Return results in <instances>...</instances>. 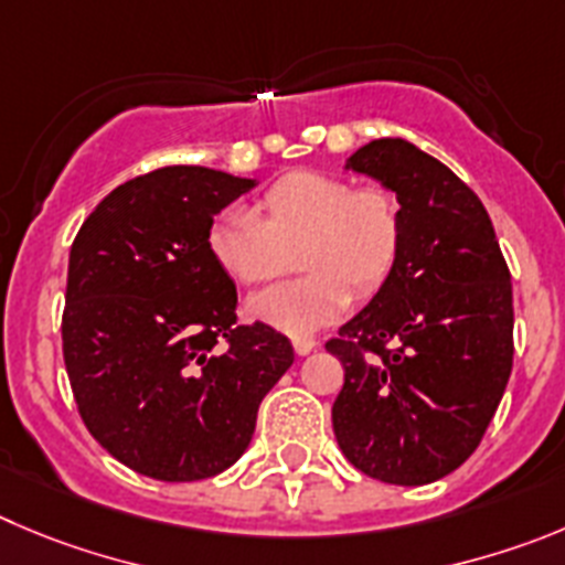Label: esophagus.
<instances>
[{"label":"esophagus","instance_id":"34e87169","mask_svg":"<svg viewBox=\"0 0 565 565\" xmlns=\"http://www.w3.org/2000/svg\"><path fill=\"white\" fill-rule=\"evenodd\" d=\"M292 348H295V354L307 356L309 351H315V348H318V342H315L312 337H295V340H292Z\"/></svg>","mask_w":565,"mask_h":565}]
</instances>
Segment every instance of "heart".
<instances>
[{"mask_svg": "<svg viewBox=\"0 0 565 565\" xmlns=\"http://www.w3.org/2000/svg\"><path fill=\"white\" fill-rule=\"evenodd\" d=\"M262 217L231 205L209 228V253L239 287H267L292 267L307 276L258 295L253 318L287 334H312L340 318L351 298H373L404 250V205L382 183L298 170L278 178L262 200Z\"/></svg>", "mask_w": 565, "mask_h": 565, "instance_id": "obj_1", "label": "heart"}]
</instances>
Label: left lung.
Instances as JSON below:
<instances>
[{"instance_id": "8db88e82", "label": "left lung", "mask_w": 565, "mask_h": 565, "mask_svg": "<svg viewBox=\"0 0 565 565\" xmlns=\"http://www.w3.org/2000/svg\"><path fill=\"white\" fill-rule=\"evenodd\" d=\"M348 167L393 189L404 250L390 281L326 351L345 382L331 407L354 468L426 484L477 451L513 371V284L482 200L404 139H376Z\"/></svg>"}]
</instances>
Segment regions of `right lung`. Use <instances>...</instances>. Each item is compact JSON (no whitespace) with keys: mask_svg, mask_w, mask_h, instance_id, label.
I'll return each instance as SVG.
<instances>
[{"mask_svg":"<svg viewBox=\"0 0 565 565\" xmlns=\"http://www.w3.org/2000/svg\"><path fill=\"white\" fill-rule=\"evenodd\" d=\"M253 186L161 167L116 186L72 242L68 384L94 440L136 473L194 482L234 466L258 404L292 365L281 331L236 323V287L209 253L214 214Z\"/></svg>","mask_w":565,"mask_h":565,"instance_id":"right-lung-1","label":"right lung"}]
</instances>
